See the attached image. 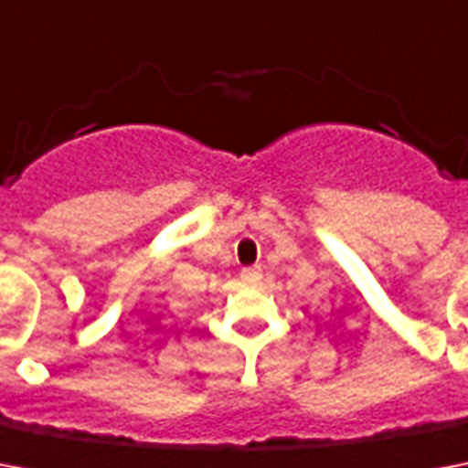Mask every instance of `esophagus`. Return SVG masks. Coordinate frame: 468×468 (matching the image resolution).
<instances>
[{
  "label": "esophagus",
  "mask_w": 468,
  "mask_h": 468,
  "mask_svg": "<svg viewBox=\"0 0 468 468\" xmlns=\"http://www.w3.org/2000/svg\"><path fill=\"white\" fill-rule=\"evenodd\" d=\"M240 277L245 284H257V282L262 279V270H260V267H245V270L240 271Z\"/></svg>",
  "instance_id": "1"
}]
</instances>
